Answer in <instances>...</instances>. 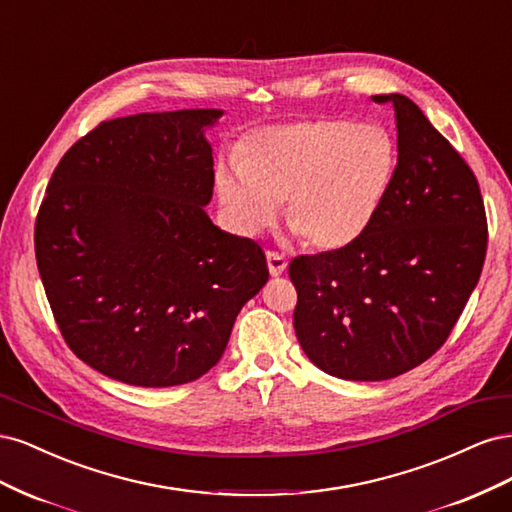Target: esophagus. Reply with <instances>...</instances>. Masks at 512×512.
<instances>
[{"instance_id":"obj_1","label":"esophagus","mask_w":512,"mask_h":512,"mask_svg":"<svg viewBox=\"0 0 512 512\" xmlns=\"http://www.w3.org/2000/svg\"><path fill=\"white\" fill-rule=\"evenodd\" d=\"M267 265H269V273L273 275V277H277V275H282L284 271H286V267H288V260L284 258V254H280V252H267Z\"/></svg>"}]
</instances>
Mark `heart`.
Instances as JSON below:
<instances>
[{
    "label": "heart",
    "instance_id": "obj_1",
    "mask_svg": "<svg viewBox=\"0 0 512 512\" xmlns=\"http://www.w3.org/2000/svg\"><path fill=\"white\" fill-rule=\"evenodd\" d=\"M397 168L393 136L376 123L305 119L252 132L215 170V190L245 235L267 228L284 203L288 226L318 252L359 239L389 194Z\"/></svg>",
    "mask_w": 512,
    "mask_h": 512
}]
</instances>
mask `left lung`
Segmentation results:
<instances>
[{"instance_id":"obj_1","label":"left lung","mask_w":512,"mask_h":512,"mask_svg":"<svg viewBox=\"0 0 512 512\" xmlns=\"http://www.w3.org/2000/svg\"><path fill=\"white\" fill-rule=\"evenodd\" d=\"M397 119V168L363 235L292 258L294 333L316 367L344 380H389L451 335L487 254L478 181L410 98L374 96Z\"/></svg>"}]
</instances>
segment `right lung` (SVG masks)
I'll return each mask as SVG.
<instances>
[{"mask_svg": "<svg viewBox=\"0 0 512 512\" xmlns=\"http://www.w3.org/2000/svg\"><path fill=\"white\" fill-rule=\"evenodd\" d=\"M215 108L102 121L59 160L34 243L61 337L100 374L147 389L220 361L267 284L262 247L213 226Z\"/></svg>", "mask_w": 512, "mask_h": 512, "instance_id": "add662e5", "label": "right lung"}]
</instances>
